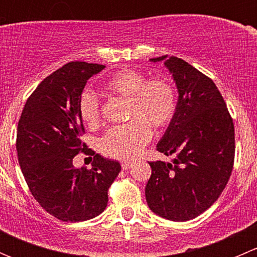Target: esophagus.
I'll list each match as a JSON object with an SVG mask.
<instances>
[{
  "label": "esophagus",
  "mask_w": 257,
  "mask_h": 257,
  "mask_svg": "<svg viewBox=\"0 0 257 257\" xmlns=\"http://www.w3.org/2000/svg\"><path fill=\"white\" fill-rule=\"evenodd\" d=\"M131 167H132L131 162H121V169L123 170H128Z\"/></svg>",
  "instance_id": "1"
}]
</instances>
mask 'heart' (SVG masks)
I'll list each match as a JSON object with an SVG mask.
<instances>
[{
	"label": "heart",
	"mask_w": 257,
	"mask_h": 257,
	"mask_svg": "<svg viewBox=\"0 0 257 257\" xmlns=\"http://www.w3.org/2000/svg\"><path fill=\"white\" fill-rule=\"evenodd\" d=\"M105 89L110 94L128 98L126 115L132 120L109 129L100 139V150L114 159H134L152 137L150 126L164 128L172 120L177 107L174 88L164 78L147 80L142 72L124 69L107 80ZM79 114L89 126L99 123V102L90 90L80 95Z\"/></svg>",
	"instance_id": "1"
}]
</instances>
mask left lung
I'll use <instances>...</instances> for the list:
<instances>
[{"mask_svg": "<svg viewBox=\"0 0 257 257\" xmlns=\"http://www.w3.org/2000/svg\"><path fill=\"white\" fill-rule=\"evenodd\" d=\"M164 62L178 89L174 115L157 144L172 163L152 162L145 185L149 209L172 221H188L208 210L231 175L235 155L234 123L211 79L178 57Z\"/></svg>", "mask_w": 257, "mask_h": 257, "instance_id": "left-lung-1", "label": "left lung"}]
</instances>
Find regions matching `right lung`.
<instances>
[{
  "label": "right lung",
  "instance_id": "obj_1",
  "mask_svg": "<svg viewBox=\"0 0 257 257\" xmlns=\"http://www.w3.org/2000/svg\"><path fill=\"white\" fill-rule=\"evenodd\" d=\"M103 64L71 62L43 79L26 102L17 126V157L31 193L62 221H84L104 211L108 189L120 172L116 160L94 154L92 169L76 168L85 149L79 98ZM88 153V150H85Z\"/></svg>",
  "mask_w": 257,
  "mask_h": 257
}]
</instances>
